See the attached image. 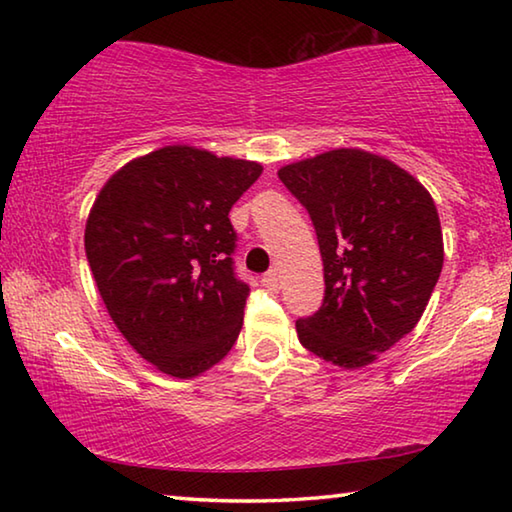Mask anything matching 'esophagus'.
<instances>
[{"mask_svg":"<svg viewBox=\"0 0 512 512\" xmlns=\"http://www.w3.org/2000/svg\"><path fill=\"white\" fill-rule=\"evenodd\" d=\"M262 282H264V287H268V289H277V287H280V273H277L275 268H271V271L264 273Z\"/></svg>","mask_w":512,"mask_h":512,"instance_id":"34e87169","label":"esophagus"}]
</instances>
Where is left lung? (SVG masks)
Here are the masks:
<instances>
[{
	"mask_svg": "<svg viewBox=\"0 0 512 512\" xmlns=\"http://www.w3.org/2000/svg\"><path fill=\"white\" fill-rule=\"evenodd\" d=\"M309 212L323 257L325 298L300 318V343L357 370L418 325L443 271L431 194L381 155L336 149L277 171Z\"/></svg>",
	"mask_w": 512,
	"mask_h": 512,
	"instance_id": "left-lung-1",
	"label": "left lung"
}]
</instances>
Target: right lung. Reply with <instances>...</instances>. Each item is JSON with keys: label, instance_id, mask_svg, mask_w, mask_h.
I'll list each match as a JSON object with an SVG mask.
<instances>
[{"label": "right lung", "instance_id": "add662e5", "mask_svg": "<svg viewBox=\"0 0 512 512\" xmlns=\"http://www.w3.org/2000/svg\"><path fill=\"white\" fill-rule=\"evenodd\" d=\"M262 164L164 146L124 164L85 223V255L112 323L164 375L219 363L244 325L228 214Z\"/></svg>", "mask_w": 512, "mask_h": 512}]
</instances>
